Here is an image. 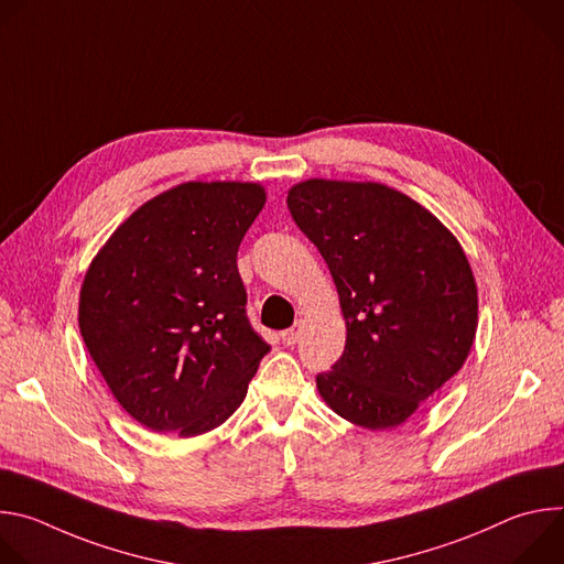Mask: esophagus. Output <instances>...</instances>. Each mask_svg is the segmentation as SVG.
<instances>
[{
	"instance_id": "obj_1",
	"label": "esophagus",
	"mask_w": 564,
	"mask_h": 564,
	"mask_svg": "<svg viewBox=\"0 0 564 564\" xmlns=\"http://www.w3.org/2000/svg\"><path fill=\"white\" fill-rule=\"evenodd\" d=\"M281 339H283L285 346H294V344L301 339V324L292 326L290 330H283V333H281Z\"/></svg>"
}]
</instances>
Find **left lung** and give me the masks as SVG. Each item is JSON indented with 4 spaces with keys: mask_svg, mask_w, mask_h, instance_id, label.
I'll list each match as a JSON object with an SVG mask.
<instances>
[{
    "mask_svg": "<svg viewBox=\"0 0 564 564\" xmlns=\"http://www.w3.org/2000/svg\"><path fill=\"white\" fill-rule=\"evenodd\" d=\"M288 209L335 279L346 348L316 375L326 404L368 431L404 424L466 361L477 288L457 238L379 183L310 178Z\"/></svg>",
    "mask_w": 564,
    "mask_h": 564,
    "instance_id": "obj_1",
    "label": "left lung"
}]
</instances>
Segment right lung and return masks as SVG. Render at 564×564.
I'll list each match as a JSON object with an SVG mask.
<instances>
[{"label": "right lung", "mask_w": 564, "mask_h": 564, "mask_svg": "<svg viewBox=\"0 0 564 564\" xmlns=\"http://www.w3.org/2000/svg\"><path fill=\"white\" fill-rule=\"evenodd\" d=\"M265 205L257 183H183L138 207L91 261L79 333L118 404L181 437L220 426L270 346L236 254Z\"/></svg>", "instance_id": "obj_1"}]
</instances>
